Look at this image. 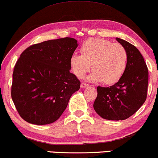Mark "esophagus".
<instances>
[{
	"instance_id": "34e87169",
	"label": "esophagus",
	"mask_w": 158,
	"mask_h": 158,
	"mask_svg": "<svg viewBox=\"0 0 158 158\" xmlns=\"http://www.w3.org/2000/svg\"><path fill=\"white\" fill-rule=\"evenodd\" d=\"M88 86H89V84H87V83H81V88H85V87H87Z\"/></svg>"
}]
</instances>
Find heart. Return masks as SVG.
Masks as SVG:
<instances>
[{
    "label": "heart",
    "mask_w": 158,
    "mask_h": 158,
    "mask_svg": "<svg viewBox=\"0 0 158 158\" xmlns=\"http://www.w3.org/2000/svg\"><path fill=\"white\" fill-rule=\"evenodd\" d=\"M80 51L81 55H72L69 60L72 71L79 78L92 67L94 71L89 81L110 85L118 82L125 73L128 54L120 44L103 38H90L83 43Z\"/></svg>",
    "instance_id": "heart-1"
}]
</instances>
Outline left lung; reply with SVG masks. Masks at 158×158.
<instances>
[{
  "label": "left lung",
  "mask_w": 158,
  "mask_h": 158,
  "mask_svg": "<svg viewBox=\"0 0 158 158\" xmlns=\"http://www.w3.org/2000/svg\"><path fill=\"white\" fill-rule=\"evenodd\" d=\"M116 40L128 54L127 67L123 77L109 87L98 86L94 109L106 120H123L134 114L147 97L149 72L141 53L130 43Z\"/></svg>",
  "instance_id": "8db88e82"
}]
</instances>
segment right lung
<instances>
[{"instance_id":"right-lung-1","label":"right lung","mask_w":158,"mask_h":158,"mask_svg":"<svg viewBox=\"0 0 158 158\" xmlns=\"http://www.w3.org/2000/svg\"><path fill=\"white\" fill-rule=\"evenodd\" d=\"M77 47L75 39L64 38L33 44L21 53L13 71L11 96L25 121L46 125L64 112L81 86L69 72Z\"/></svg>"}]
</instances>
